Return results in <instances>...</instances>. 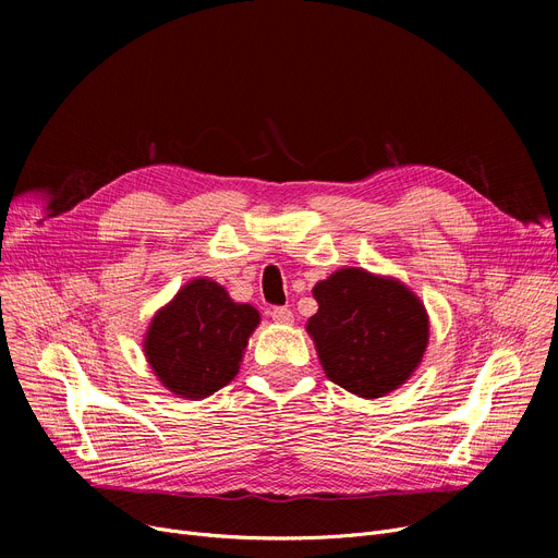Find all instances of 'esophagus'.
Segmentation results:
<instances>
[{"mask_svg": "<svg viewBox=\"0 0 558 558\" xmlns=\"http://www.w3.org/2000/svg\"><path fill=\"white\" fill-rule=\"evenodd\" d=\"M271 318L276 320V324L287 326V324H291V320H294V312H291L289 307H274Z\"/></svg>", "mask_w": 558, "mask_h": 558, "instance_id": "1", "label": "esophagus"}]
</instances>
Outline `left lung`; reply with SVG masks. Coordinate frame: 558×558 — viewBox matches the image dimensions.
Here are the masks:
<instances>
[{
  "mask_svg": "<svg viewBox=\"0 0 558 558\" xmlns=\"http://www.w3.org/2000/svg\"><path fill=\"white\" fill-rule=\"evenodd\" d=\"M318 312L307 332L326 375L360 398L404 385L423 360L429 318L400 280L348 267L314 284Z\"/></svg>",
  "mask_w": 558,
  "mask_h": 558,
  "instance_id": "obj_1",
  "label": "left lung"
}]
</instances>
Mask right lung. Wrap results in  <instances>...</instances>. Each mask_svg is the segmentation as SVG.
Masks as SVG:
<instances>
[{
	"label": "right lung",
	"mask_w": 558,
	"mask_h": 558,
	"mask_svg": "<svg viewBox=\"0 0 558 558\" xmlns=\"http://www.w3.org/2000/svg\"><path fill=\"white\" fill-rule=\"evenodd\" d=\"M259 312L234 303L210 280L187 282L151 318L144 355L165 389L179 398H208L238 375Z\"/></svg>",
	"instance_id": "add662e5"
}]
</instances>
